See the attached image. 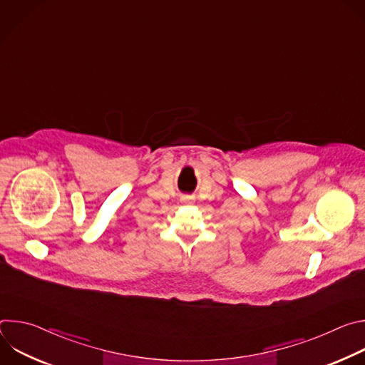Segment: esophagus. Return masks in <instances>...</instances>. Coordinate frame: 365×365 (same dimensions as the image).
I'll use <instances>...</instances> for the list:
<instances>
[{
	"label": "esophagus",
	"instance_id": "34e87169",
	"mask_svg": "<svg viewBox=\"0 0 365 365\" xmlns=\"http://www.w3.org/2000/svg\"><path fill=\"white\" fill-rule=\"evenodd\" d=\"M183 202L187 203V202H190V199H189V197H183Z\"/></svg>",
	"mask_w": 365,
	"mask_h": 365
}]
</instances>
